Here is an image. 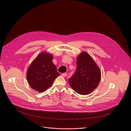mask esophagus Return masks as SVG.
I'll use <instances>...</instances> for the list:
<instances>
[{"instance_id": "34e87169", "label": "esophagus", "mask_w": 131, "mask_h": 131, "mask_svg": "<svg viewBox=\"0 0 131 131\" xmlns=\"http://www.w3.org/2000/svg\"><path fill=\"white\" fill-rule=\"evenodd\" d=\"M66 74H66V73H63L62 74V76L65 77L66 76Z\"/></svg>"}]
</instances>
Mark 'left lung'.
I'll return each instance as SVG.
<instances>
[{
	"label": "left lung",
	"mask_w": 131,
	"mask_h": 131,
	"mask_svg": "<svg viewBox=\"0 0 131 131\" xmlns=\"http://www.w3.org/2000/svg\"><path fill=\"white\" fill-rule=\"evenodd\" d=\"M101 78L99 67L86 52H82L77 58V69L69 79L72 89L81 95H87L99 85Z\"/></svg>",
	"instance_id": "left-lung-1"
}]
</instances>
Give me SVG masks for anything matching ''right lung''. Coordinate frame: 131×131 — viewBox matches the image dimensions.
Wrapping results in <instances>:
<instances>
[{
    "mask_svg": "<svg viewBox=\"0 0 131 131\" xmlns=\"http://www.w3.org/2000/svg\"><path fill=\"white\" fill-rule=\"evenodd\" d=\"M53 56L47 52H41L29 66L26 77L30 86L35 91L43 92L60 75L52 62Z\"/></svg>",
    "mask_w": 131,
    "mask_h": 131,
    "instance_id": "1",
    "label": "right lung"
}]
</instances>
